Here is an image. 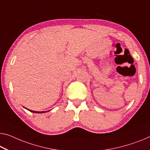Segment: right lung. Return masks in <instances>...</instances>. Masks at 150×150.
<instances>
[{
  "label": "right lung",
  "mask_w": 150,
  "mask_h": 150,
  "mask_svg": "<svg viewBox=\"0 0 150 150\" xmlns=\"http://www.w3.org/2000/svg\"><path fill=\"white\" fill-rule=\"evenodd\" d=\"M25 109H26V108H25ZM27 110H29V111L32 112H35V113H43V112H46V111H34V110H29V109H27Z\"/></svg>",
  "instance_id": "right-lung-1"
}]
</instances>
